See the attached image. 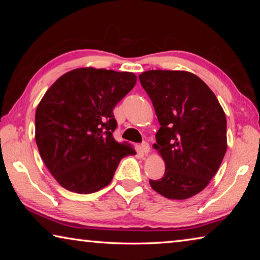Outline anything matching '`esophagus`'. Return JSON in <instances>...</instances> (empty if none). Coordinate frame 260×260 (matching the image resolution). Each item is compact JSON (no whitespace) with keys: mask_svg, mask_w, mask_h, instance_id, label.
I'll use <instances>...</instances> for the list:
<instances>
[{"mask_svg":"<svg viewBox=\"0 0 260 260\" xmlns=\"http://www.w3.org/2000/svg\"><path fill=\"white\" fill-rule=\"evenodd\" d=\"M140 150H141V152L144 153V155H147V153L150 151V147H149V143L148 142H143L142 144H141Z\"/></svg>","mask_w":260,"mask_h":260,"instance_id":"34e87169","label":"esophagus"}]
</instances>
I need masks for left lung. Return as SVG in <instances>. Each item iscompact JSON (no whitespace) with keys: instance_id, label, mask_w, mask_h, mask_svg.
Wrapping results in <instances>:
<instances>
[{"instance_id":"left-lung-1","label":"left lung","mask_w":260,"mask_h":260,"mask_svg":"<svg viewBox=\"0 0 260 260\" xmlns=\"http://www.w3.org/2000/svg\"><path fill=\"white\" fill-rule=\"evenodd\" d=\"M160 128L155 149L165 161L153 190L170 200H186L208 186L227 150L225 112L213 91L190 72L150 70L139 76Z\"/></svg>"}]
</instances>
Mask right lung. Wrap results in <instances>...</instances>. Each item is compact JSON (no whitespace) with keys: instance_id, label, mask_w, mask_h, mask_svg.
I'll return each instance as SVG.
<instances>
[{"instance_id":"add662e5","label":"right lung","mask_w":260,"mask_h":260,"mask_svg":"<svg viewBox=\"0 0 260 260\" xmlns=\"http://www.w3.org/2000/svg\"><path fill=\"white\" fill-rule=\"evenodd\" d=\"M136 83L131 72L83 68L57 79L39 103L35 141L61 187L91 193L111 182L132 144L117 142L113 109Z\"/></svg>"}]
</instances>
